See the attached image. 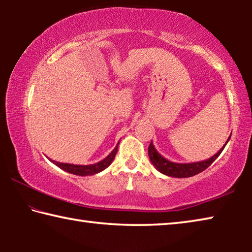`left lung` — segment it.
Instances as JSON below:
<instances>
[{
    "mask_svg": "<svg viewBox=\"0 0 252 252\" xmlns=\"http://www.w3.org/2000/svg\"><path fill=\"white\" fill-rule=\"evenodd\" d=\"M230 136H231V134H230ZM230 136L228 141L230 140ZM228 141L225 142V144L228 143ZM225 144L216 153L215 156L210 158V159L200 161V162H194V163H174V162L164 159L163 157L157 152L152 142L150 143V146H149L148 152H149V158H150L153 165H155L156 169L159 170L161 173L165 174V176L174 177V178H189L204 171L208 167H210L212 162L220 156L221 152H222Z\"/></svg>",
    "mask_w": 252,
    "mask_h": 252,
    "instance_id": "left-lung-1",
    "label": "left lung"
}]
</instances>
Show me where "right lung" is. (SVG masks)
Here are the masks:
<instances>
[{
    "instance_id": "add662e5",
    "label": "right lung",
    "mask_w": 252,
    "mask_h": 252,
    "mask_svg": "<svg viewBox=\"0 0 252 252\" xmlns=\"http://www.w3.org/2000/svg\"><path fill=\"white\" fill-rule=\"evenodd\" d=\"M117 152H118V146L114 148V150L111 152L105 159L91 165H76V164H70V163H61V162H55V161H52V162L55 165H58L59 168H61L62 170H64V171L69 173L76 174V176H92V174L99 173L102 171V170L108 168L111 164V162L113 161Z\"/></svg>"
}]
</instances>
